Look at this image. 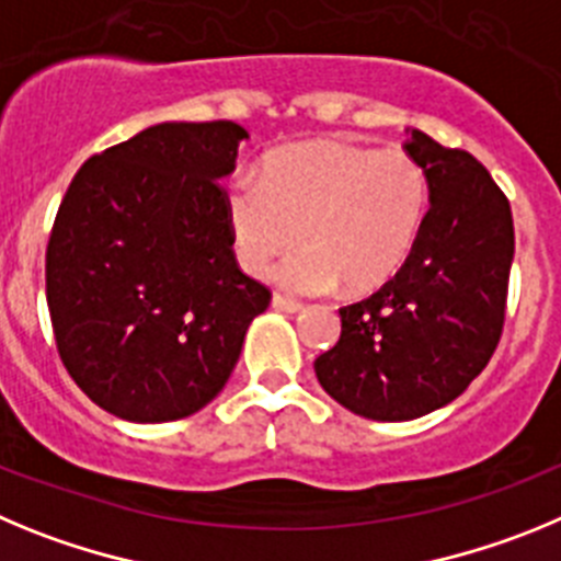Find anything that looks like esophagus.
Returning a JSON list of instances; mask_svg holds the SVG:
<instances>
[{"label":"esophagus","instance_id":"esophagus-1","mask_svg":"<svg viewBox=\"0 0 561 561\" xmlns=\"http://www.w3.org/2000/svg\"><path fill=\"white\" fill-rule=\"evenodd\" d=\"M271 305H274L276 310H282V312H301V310H305V305H301V301L287 299V296H282V293H276Z\"/></svg>","mask_w":561,"mask_h":561}]
</instances>
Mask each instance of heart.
Segmentation results:
<instances>
[{"label":"heart","instance_id":"heart-1","mask_svg":"<svg viewBox=\"0 0 561 561\" xmlns=\"http://www.w3.org/2000/svg\"><path fill=\"white\" fill-rule=\"evenodd\" d=\"M427 175L405 150L305 142L271 153L262 179L240 173L226 190L234 254L262 276L296 243L276 282L316 296L343 282L350 293L380 287L405 265L427 215Z\"/></svg>","mask_w":561,"mask_h":561}]
</instances>
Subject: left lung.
I'll list each match as a JSON object with an SVG mask.
<instances>
[{"instance_id":"left-lung-1","label":"left lung","mask_w":561,"mask_h":561,"mask_svg":"<svg viewBox=\"0 0 561 561\" xmlns=\"http://www.w3.org/2000/svg\"><path fill=\"white\" fill-rule=\"evenodd\" d=\"M431 209L413 251L380 290L341 307V337L316 357L332 400L377 422L425 416L463 393L503 335L514 260L512 206L461 148L413 128Z\"/></svg>"}]
</instances>
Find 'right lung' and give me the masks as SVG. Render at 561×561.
<instances>
[{"mask_svg": "<svg viewBox=\"0 0 561 561\" xmlns=\"http://www.w3.org/2000/svg\"><path fill=\"white\" fill-rule=\"evenodd\" d=\"M245 130L161 123L94 153L47 243V307L80 391L128 422H175L229 380L271 290L237 265L224 175Z\"/></svg>", "mask_w": 561, "mask_h": 561, "instance_id": "obj_1", "label": "right lung"}]
</instances>
